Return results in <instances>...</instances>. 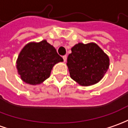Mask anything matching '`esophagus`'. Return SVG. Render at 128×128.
<instances>
[{"label": "esophagus", "instance_id": "34e87169", "mask_svg": "<svg viewBox=\"0 0 128 128\" xmlns=\"http://www.w3.org/2000/svg\"><path fill=\"white\" fill-rule=\"evenodd\" d=\"M62 58H63V60H64V62H66V59H67V57H66V55H64V56L62 57Z\"/></svg>", "mask_w": 128, "mask_h": 128}]
</instances>
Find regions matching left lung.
<instances>
[{
    "label": "left lung",
    "mask_w": 128,
    "mask_h": 128,
    "mask_svg": "<svg viewBox=\"0 0 128 128\" xmlns=\"http://www.w3.org/2000/svg\"><path fill=\"white\" fill-rule=\"evenodd\" d=\"M70 76L82 86L96 84L109 66V58L96 43L79 42L71 48L67 58Z\"/></svg>",
    "instance_id": "1"
}]
</instances>
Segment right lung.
<instances>
[{
  "mask_svg": "<svg viewBox=\"0 0 128 128\" xmlns=\"http://www.w3.org/2000/svg\"><path fill=\"white\" fill-rule=\"evenodd\" d=\"M56 49L46 40L26 44L16 60L21 79L30 85H38L48 78L54 64L63 62Z\"/></svg>",
  "mask_w": 128,
  "mask_h": 128,
  "instance_id": "right-lung-1",
  "label": "right lung"
}]
</instances>
